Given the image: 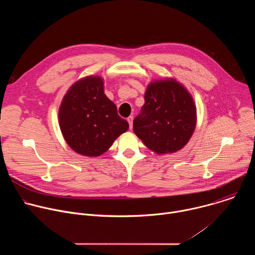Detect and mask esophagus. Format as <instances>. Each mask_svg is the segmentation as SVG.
Segmentation results:
<instances>
[{"label":"esophagus","instance_id":"34e87169","mask_svg":"<svg viewBox=\"0 0 255 255\" xmlns=\"http://www.w3.org/2000/svg\"><path fill=\"white\" fill-rule=\"evenodd\" d=\"M127 121H128V123H129V127H130V129H132V123H133V116H129V117L127 118Z\"/></svg>","mask_w":255,"mask_h":255}]
</instances>
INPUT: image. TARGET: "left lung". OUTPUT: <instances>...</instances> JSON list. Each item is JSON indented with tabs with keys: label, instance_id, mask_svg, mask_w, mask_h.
Segmentation results:
<instances>
[{
	"label": "left lung",
	"instance_id": "obj_1",
	"mask_svg": "<svg viewBox=\"0 0 255 255\" xmlns=\"http://www.w3.org/2000/svg\"><path fill=\"white\" fill-rule=\"evenodd\" d=\"M144 100L133 121L134 133L158 154L183 148L197 122L196 106L188 90L173 79L156 81L147 87Z\"/></svg>",
	"mask_w": 255,
	"mask_h": 255
}]
</instances>
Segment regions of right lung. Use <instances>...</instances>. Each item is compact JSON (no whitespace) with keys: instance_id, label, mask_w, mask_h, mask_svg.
<instances>
[{"instance_id":"add662e5","label":"right lung","mask_w":255,"mask_h":255,"mask_svg":"<svg viewBox=\"0 0 255 255\" xmlns=\"http://www.w3.org/2000/svg\"><path fill=\"white\" fill-rule=\"evenodd\" d=\"M61 133L71 149L85 156L106 152L129 124L104 93L100 77H87L72 85L58 112Z\"/></svg>"}]
</instances>
